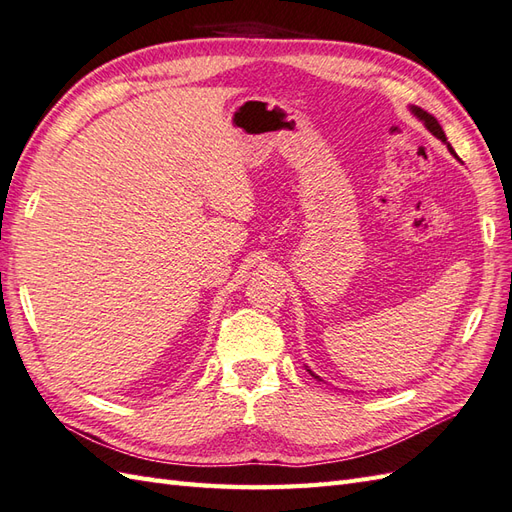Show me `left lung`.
<instances>
[{
    "instance_id": "1",
    "label": "left lung",
    "mask_w": 512,
    "mask_h": 512,
    "mask_svg": "<svg viewBox=\"0 0 512 512\" xmlns=\"http://www.w3.org/2000/svg\"><path fill=\"white\" fill-rule=\"evenodd\" d=\"M410 110H413V115H415L419 121H423V126H426V128L436 136V139H441L443 143H447V136H445V132H443V128H441V123L436 121V119L430 115V112H426V110L419 108V106H410ZM447 149H450V152L454 154V149H452L450 143H447ZM454 156H456V154H454ZM308 371H310V369H308ZM310 373H313V371H310ZM313 376H315V373H313ZM315 378L319 380V376H315Z\"/></svg>"
}]
</instances>
